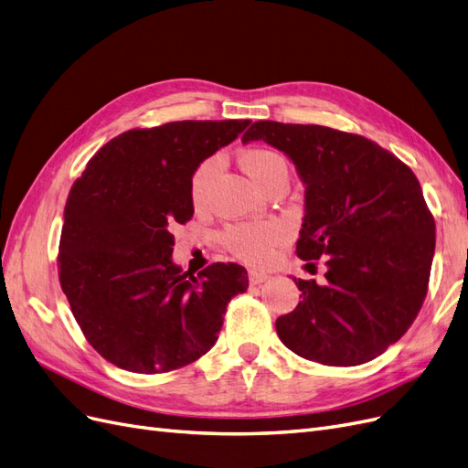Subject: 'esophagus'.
<instances>
[{
  "label": "esophagus",
  "mask_w": 468,
  "mask_h": 468,
  "mask_svg": "<svg viewBox=\"0 0 468 468\" xmlns=\"http://www.w3.org/2000/svg\"><path fill=\"white\" fill-rule=\"evenodd\" d=\"M269 279V275L267 273H260V271H250L248 273V281H250V285H261V282H265Z\"/></svg>",
  "instance_id": "esophagus-1"
}]
</instances>
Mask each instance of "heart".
Instances as JSON below:
<instances>
[{
    "mask_svg": "<svg viewBox=\"0 0 468 468\" xmlns=\"http://www.w3.org/2000/svg\"><path fill=\"white\" fill-rule=\"evenodd\" d=\"M238 162L260 189L269 177H273L281 169H287L285 160L277 152L267 148H246L239 152ZM217 158H208L195 167L189 181V199L195 208L205 207L208 183L217 174ZM285 238L287 230L277 222H239L226 226L222 232V244L239 261L248 265H265L273 258L275 248Z\"/></svg>",
    "mask_w": 468,
    "mask_h": 468,
    "instance_id": "b5f03b06",
    "label": "heart"
}]
</instances>
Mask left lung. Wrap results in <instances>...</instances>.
<instances>
[{
	"instance_id": "obj_1",
	"label": "left lung",
	"mask_w": 468,
	"mask_h": 468,
	"mask_svg": "<svg viewBox=\"0 0 468 468\" xmlns=\"http://www.w3.org/2000/svg\"><path fill=\"white\" fill-rule=\"evenodd\" d=\"M250 140L296 165L306 186L296 256L328 265L324 285L294 279L303 294L275 322L281 342L332 367L378 357L406 334L428 294L435 220L418 177L373 140L330 126L258 121L242 136Z\"/></svg>"
}]
</instances>
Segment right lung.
<instances>
[{"label": "right lung", "instance_id": "right-lung-1", "mask_svg": "<svg viewBox=\"0 0 468 468\" xmlns=\"http://www.w3.org/2000/svg\"><path fill=\"white\" fill-rule=\"evenodd\" d=\"M250 121H176L126 131L69 189L58 250L60 287L90 346L124 371L181 369L215 346L226 306L246 292L238 263L197 277L174 265L172 226L193 217L189 181Z\"/></svg>", "mask_w": 468, "mask_h": 468}]
</instances>
